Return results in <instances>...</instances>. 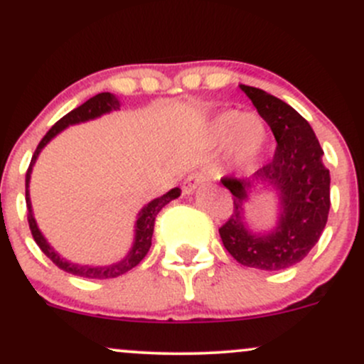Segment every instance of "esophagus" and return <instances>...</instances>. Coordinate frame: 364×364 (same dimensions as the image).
<instances>
[{
  "label": "esophagus",
  "mask_w": 364,
  "mask_h": 364,
  "mask_svg": "<svg viewBox=\"0 0 364 364\" xmlns=\"http://www.w3.org/2000/svg\"><path fill=\"white\" fill-rule=\"evenodd\" d=\"M205 181H208V176H205L204 172H192V174L185 179V183H183V192L193 193L195 190L200 188Z\"/></svg>",
  "instance_id": "1"
}]
</instances>
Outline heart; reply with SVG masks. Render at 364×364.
<instances>
[{
	"label": "heart",
	"instance_id": "b5f03b06",
	"mask_svg": "<svg viewBox=\"0 0 364 364\" xmlns=\"http://www.w3.org/2000/svg\"><path fill=\"white\" fill-rule=\"evenodd\" d=\"M211 136L216 143H228V162L237 171H250L267 143V129L256 114L235 109L218 113L211 122Z\"/></svg>",
	"mask_w": 364,
	"mask_h": 364
}]
</instances>
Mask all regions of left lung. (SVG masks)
I'll list each match as a JSON object with an SVG mask.
<instances>
[{"label": "left lung", "mask_w": 364, "mask_h": 364, "mask_svg": "<svg viewBox=\"0 0 364 364\" xmlns=\"http://www.w3.org/2000/svg\"><path fill=\"white\" fill-rule=\"evenodd\" d=\"M272 129L274 159L251 178H223L233 195V213L220 228L223 246L244 267L284 270L300 263L317 244L330 213V171L309 122L265 90L239 85ZM270 191L278 198V220L269 231H251L245 220L249 197Z\"/></svg>", "instance_id": "8db88e82"}]
</instances>
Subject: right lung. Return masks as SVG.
<instances>
[{
	"label": "right lung",
	"mask_w": 364,
	"mask_h": 364,
	"mask_svg": "<svg viewBox=\"0 0 364 364\" xmlns=\"http://www.w3.org/2000/svg\"><path fill=\"white\" fill-rule=\"evenodd\" d=\"M120 109V101L114 94H109V92H101V94L94 95L90 97L89 101L83 102L82 106L75 108L73 112L68 114H64L55 125L45 134L43 139L40 141L38 144L36 151H34L33 159H31L29 169L26 172V204H28V221H29V228L31 233H33L34 240L40 246V250L55 263L59 269H63L64 272L73 274V275H80V277H89V279H112V277H118V275L129 272V270L134 269L141 259L146 256V252L150 251L151 246V235H153V227H155V218L156 214L160 213V209L166 208L171 200L178 198L181 195V190L179 188H172L162 197H156L153 200L148 202L139 213H137L136 223H134V240L131 250L127 251V255L120 259V262L112 263V265H80V263H73L70 259H66L64 256H60L53 247L48 244V240L45 239V235L41 233L40 227L36 223V218H34L33 213V204H31V197H29V183H31V172H33V166L36 164L38 156H40L41 150L47 146L48 143L53 139L55 136H59L64 129H68L70 125H76V124H83V122L89 120H95V118L102 117L106 113H112Z\"/></svg>",
	"instance_id": "obj_1"
}]
</instances>
